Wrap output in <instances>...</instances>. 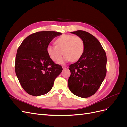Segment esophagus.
I'll use <instances>...</instances> for the list:
<instances>
[{
	"label": "esophagus",
	"instance_id": "34e87169",
	"mask_svg": "<svg viewBox=\"0 0 127 127\" xmlns=\"http://www.w3.org/2000/svg\"><path fill=\"white\" fill-rule=\"evenodd\" d=\"M62 68H63V69H64L68 68V67H66V66H63V67H62Z\"/></svg>",
	"mask_w": 127,
	"mask_h": 127
}]
</instances>
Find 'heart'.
I'll return each mask as SVG.
<instances>
[{
    "label": "heart",
    "mask_w": 127,
    "mask_h": 127,
    "mask_svg": "<svg viewBox=\"0 0 127 127\" xmlns=\"http://www.w3.org/2000/svg\"><path fill=\"white\" fill-rule=\"evenodd\" d=\"M56 45H49L47 52L49 57L53 61L58 60L64 55L58 64H64L66 62L78 60L83 55L85 44L83 40L78 36L71 34H64L55 41Z\"/></svg>",
    "instance_id": "heart-1"
}]
</instances>
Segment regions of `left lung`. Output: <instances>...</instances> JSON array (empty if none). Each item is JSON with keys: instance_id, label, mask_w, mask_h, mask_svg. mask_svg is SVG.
Wrapping results in <instances>:
<instances>
[{"instance_id": "left-lung-1", "label": "left lung", "mask_w": 127, "mask_h": 127, "mask_svg": "<svg viewBox=\"0 0 127 127\" xmlns=\"http://www.w3.org/2000/svg\"><path fill=\"white\" fill-rule=\"evenodd\" d=\"M83 40L85 49L82 57L69 66L68 87L75 95L87 98L98 90L106 74V53L99 41L82 30L71 32Z\"/></svg>"}]
</instances>
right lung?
I'll return each mask as SVG.
<instances>
[{
    "mask_svg": "<svg viewBox=\"0 0 127 127\" xmlns=\"http://www.w3.org/2000/svg\"><path fill=\"white\" fill-rule=\"evenodd\" d=\"M55 31H41L24 40L18 48L15 72L23 88L28 94L39 96L50 91L55 79L63 70L47 52L53 38L61 35Z\"/></svg>",
    "mask_w": 127,
    "mask_h": 127,
    "instance_id": "obj_1",
    "label": "right lung"
}]
</instances>
